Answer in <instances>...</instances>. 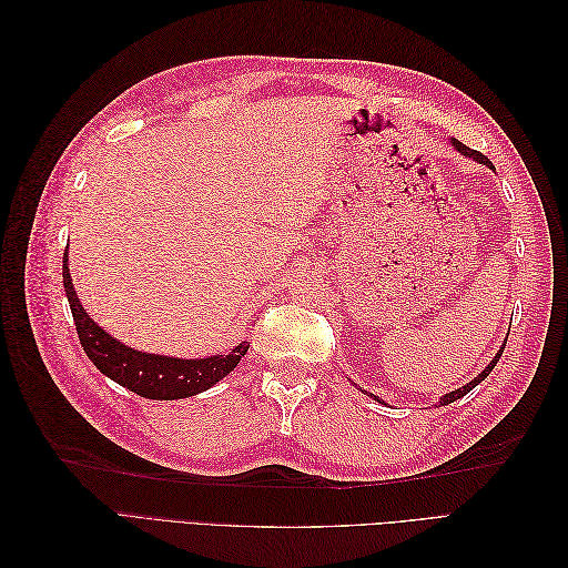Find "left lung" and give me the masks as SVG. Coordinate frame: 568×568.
Returning a JSON list of instances; mask_svg holds the SVG:
<instances>
[{"instance_id":"obj_1","label":"left lung","mask_w":568,"mask_h":568,"mask_svg":"<svg viewBox=\"0 0 568 568\" xmlns=\"http://www.w3.org/2000/svg\"><path fill=\"white\" fill-rule=\"evenodd\" d=\"M450 144H453V149L455 151H459L462 153V156L464 159H471V161H476V163H480V165H488L490 170H495V165L484 156V153H478V151H474V149H469V146H464L462 142H457V140H450ZM503 351H505V346L500 348V351H497L495 353V357L490 359V363L486 365V369L484 372H480V374H476L474 376V379L469 382V384H464L462 388H455V390H450V393H445V395H440V400H438V407L440 405H450V403H455V400H459V398H464V395H467L471 388H476L480 382H484L486 379V376L493 372V367L497 365V359H500V355H503ZM359 390H363V393H367L365 388H359ZM369 395V398H374L376 403H382V405H388V403H384L382 398H379V395H374V393H367Z\"/></svg>"}]
</instances>
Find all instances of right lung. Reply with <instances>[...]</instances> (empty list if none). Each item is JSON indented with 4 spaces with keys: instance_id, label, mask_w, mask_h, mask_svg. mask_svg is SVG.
Returning a JSON list of instances; mask_svg holds the SVG:
<instances>
[{
    "instance_id": "add662e5",
    "label": "right lung",
    "mask_w": 568,
    "mask_h": 568,
    "mask_svg": "<svg viewBox=\"0 0 568 568\" xmlns=\"http://www.w3.org/2000/svg\"><path fill=\"white\" fill-rule=\"evenodd\" d=\"M63 288L71 313L75 320L78 338L82 351L97 365V369L120 384L123 388L142 395L149 400H180L189 395H199L215 386L220 379L239 365L248 351V341H242L227 355L209 357H173L159 353H144L125 346L123 341L113 338L104 326H99L88 313L75 294L68 267V248L63 253Z\"/></svg>"
}]
</instances>
